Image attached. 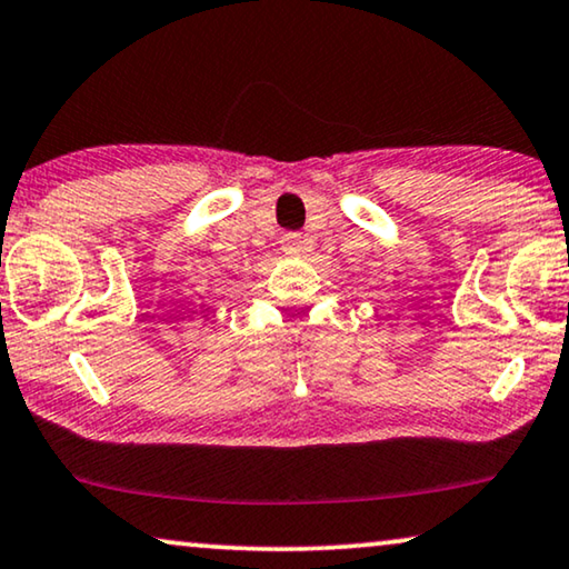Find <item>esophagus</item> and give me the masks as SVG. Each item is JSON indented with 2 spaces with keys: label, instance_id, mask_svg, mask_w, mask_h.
Here are the masks:
<instances>
[{
  "label": "esophagus",
  "instance_id": "obj_1",
  "mask_svg": "<svg viewBox=\"0 0 569 569\" xmlns=\"http://www.w3.org/2000/svg\"><path fill=\"white\" fill-rule=\"evenodd\" d=\"M303 244H301V234H286L283 237V252L291 254V258H296V254H301Z\"/></svg>",
  "mask_w": 569,
  "mask_h": 569
}]
</instances>
